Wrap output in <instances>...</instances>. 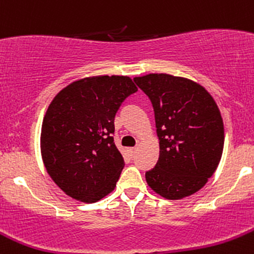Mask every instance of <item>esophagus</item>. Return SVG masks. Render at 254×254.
<instances>
[{
  "label": "esophagus",
  "mask_w": 254,
  "mask_h": 254,
  "mask_svg": "<svg viewBox=\"0 0 254 254\" xmlns=\"http://www.w3.org/2000/svg\"><path fill=\"white\" fill-rule=\"evenodd\" d=\"M127 154L130 155V156H134L135 151H136V147H127Z\"/></svg>",
  "instance_id": "1"
}]
</instances>
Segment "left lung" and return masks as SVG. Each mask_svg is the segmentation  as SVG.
<instances>
[{
    "label": "left lung",
    "mask_w": 254,
    "mask_h": 254,
    "mask_svg": "<svg viewBox=\"0 0 254 254\" xmlns=\"http://www.w3.org/2000/svg\"><path fill=\"white\" fill-rule=\"evenodd\" d=\"M155 112L160 155L145 174L150 189L181 200L202 189L221 161L225 127L212 95L191 79L165 73L135 77Z\"/></svg>",
    "instance_id": "8db88e82"
}]
</instances>
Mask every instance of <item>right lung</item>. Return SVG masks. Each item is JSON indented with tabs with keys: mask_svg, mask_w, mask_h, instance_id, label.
I'll return each instance as SVG.
<instances>
[{
	"mask_svg": "<svg viewBox=\"0 0 254 254\" xmlns=\"http://www.w3.org/2000/svg\"><path fill=\"white\" fill-rule=\"evenodd\" d=\"M136 90L127 75H95L70 83L53 98L42 123L41 154L65 195L93 203L115 189L125 162L114 144V118Z\"/></svg>",
	"mask_w": 254,
	"mask_h": 254,
	"instance_id": "add662e5",
	"label": "right lung"
}]
</instances>
